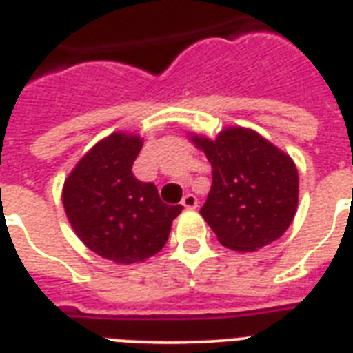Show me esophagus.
<instances>
[{
	"instance_id": "obj_1",
	"label": "esophagus",
	"mask_w": 353,
	"mask_h": 353,
	"mask_svg": "<svg viewBox=\"0 0 353 353\" xmlns=\"http://www.w3.org/2000/svg\"><path fill=\"white\" fill-rule=\"evenodd\" d=\"M181 205L185 206L186 210H194V208L197 206V197L194 196V194H186V196L183 197Z\"/></svg>"
}]
</instances>
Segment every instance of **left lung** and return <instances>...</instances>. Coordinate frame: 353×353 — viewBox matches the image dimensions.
<instances>
[{
	"instance_id": "8db88e82",
	"label": "left lung",
	"mask_w": 353,
	"mask_h": 353,
	"mask_svg": "<svg viewBox=\"0 0 353 353\" xmlns=\"http://www.w3.org/2000/svg\"><path fill=\"white\" fill-rule=\"evenodd\" d=\"M212 165L201 216L219 243L254 252L279 239L296 216L299 176L290 156L248 128L232 127L212 141L192 136Z\"/></svg>"
}]
</instances>
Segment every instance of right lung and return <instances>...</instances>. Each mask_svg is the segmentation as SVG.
<instances>
[{
  "label": "right lung",
  "instance_id": "add662e5",
  "mask_svg": "<svg viewBox=\"0 0 353 353\" xmlns=\"http://www.w3.org/2000/svg\"><path fill=\"white\" fill-rule=\"evenodd\" d=\"M141 147L139 136L114 132L81 157L63 186V206L76 236L119 265L161 250L183 210L181 205H165L154 183L134 176Z\"/></svg>",
  "mask_w": 353,
  "mask_h": 353
}]
</instances>
